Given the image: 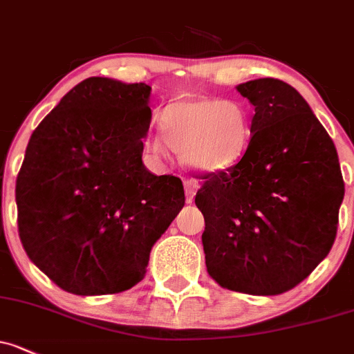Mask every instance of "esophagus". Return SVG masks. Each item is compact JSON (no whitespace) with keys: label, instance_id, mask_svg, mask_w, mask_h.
Instances as JSON below:
<instances>
[{"label":"esophagus","instance_id":"1","mask_svg":"<svg viewBox=\"0 0 354 354\" xmlns=\"http://www.w3.org/2000/svg\"><path fill=\"white\" fill-rule=\"evenodd\" d=\"M196 189H198V183H196L195 180L185 181V195H187V203H192L193 196L196 195Z\"/></svg>","mask_w":354,"mask_h":354}]
</instances>
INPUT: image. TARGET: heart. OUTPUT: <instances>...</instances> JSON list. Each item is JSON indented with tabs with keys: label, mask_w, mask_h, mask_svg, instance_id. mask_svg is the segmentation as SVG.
<instances>
[{
	"label": "heart",
	"mask_w": 354,
	"mask_h": 354,
	"mask_svg": "<svg viewBox=\"0 0 354 354\" xmlns=\"http://www.w3.org/2000/svg\"><path fill=\"white\" fill-rule=\"evenodd\" d=\"M162 133H152L146 151L156 161L169 158V147L198 173H221L236 166L252 139V115L243 100L185 96L161 115Z\"/></svg>",
	"instance_id": "obj_1"
}]
</instances>
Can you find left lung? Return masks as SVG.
I'll return each instance as SVG.
<instances>
[{
	"label": "left lung",
	"mask_w": 354,
	"mask_h": 354,
	"mask_svg": "<svg viewBox=\"0 0 354 354\" xmlns=\"http://www.w3.org/2000/svg\"><path fill=\"white\" fill-rule=\"evenodd\" d=\"M237 91L254 106L252 139L236 166L202 178L205 265L224 288L280 295L329 254L344 181L333 139L295 88L261 77Z\"/></svg>",
	"instance_id": "left-lung-1"
}]
</instances>
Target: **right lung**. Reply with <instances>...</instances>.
Instances as JSON below:
<instances>
[{"label":"right lung","instance_id":"1","mask_svg":"<svg viewBox=\"0 0 354 354\" xmlns=\"http://www.w3.org/2000/svg\"><path fill=\"white\" fill-rule=\"evenodd\" d=\"M151 86L76 84L33 130L17 178L18 232L32 263L74 295L132 288L185 205L180 178L144 166Z\"/></svg>","mask_w":354,"mask_h":354}]
</instances>
